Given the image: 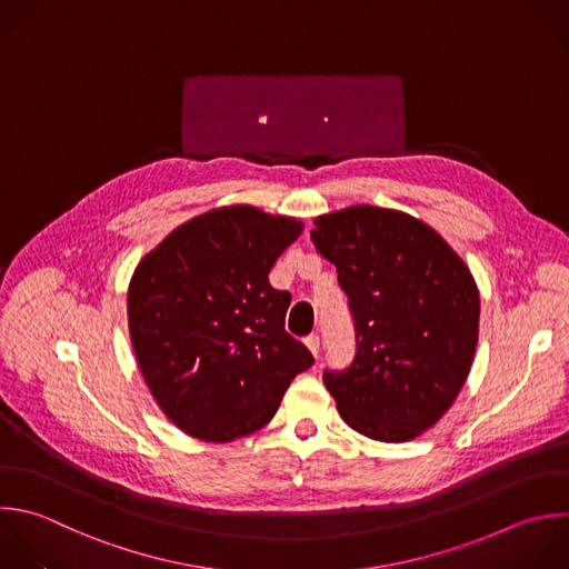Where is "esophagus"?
<instances>
[{
  "instance_id": "1",
  "label": "esophagus",
  "mask_w": 569,
  "mask_h": 569,
  "mask_svg": "<svg viewBox=\"0 0 569 569\" xmlns=\"http://www.w3.org/2000/svg\"><path fill=\"white\" fill-rule=\"evenodd\" d=\"M305 345H307V347H309V351L318 358V353H320V336H318V333L307 336V338H305Z\"/></svg>"
}]
</instances>
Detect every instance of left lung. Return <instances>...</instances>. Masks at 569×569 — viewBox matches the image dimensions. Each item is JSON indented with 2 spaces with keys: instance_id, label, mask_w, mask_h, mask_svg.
<instances>
[{
  "instance_id": "1",
  "label": "left lung",
  "mask_w": 569,
  "mask_h": 569,
  "mask_svg": "<svg viewBox=\"0 0 569 569\" xmlns=\"http://www.w3.org/2000/svg\"><path fill=\"white\" fill-rule=\"evenodd\" d=\"M311 240L336 271L356 327V358L322 380L342 420L382 442L433 427L462 389L480 298L460 256L425 222L349 207L313 220Z\"/></svg>"
}]
</instances>
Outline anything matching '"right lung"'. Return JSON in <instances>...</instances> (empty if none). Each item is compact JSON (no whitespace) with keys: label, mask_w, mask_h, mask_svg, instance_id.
I'll list each match as a JSON object with an SVG mask.
<instances>
[{"label":"right lung","mask_w":569,"mask_h":569,"mask_svg":"<svg viewBox=\"0 0 569 569\" xmlns=\"http://www.w3.org/2000/svg\"><path fill=\"white\" fill-rule=\"evenodd\" d=\"M300 233L296 218L222 207L180 224L136 267L133 351L156 402L189 436L231 442L262 429L313 365L284 331L289 291L269 284Z\"/></svg>","instance_id":"obj_1"}]
</instances>
